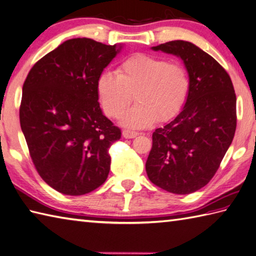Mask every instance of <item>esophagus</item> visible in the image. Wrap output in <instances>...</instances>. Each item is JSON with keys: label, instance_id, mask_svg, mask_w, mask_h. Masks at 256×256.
Returning <instances> with one entry per match:
<instances>
[{"label": "esophagus", "instance_id": "esophagus-1", "mask_svg": "<svg viewBox=\"0 0 256 256\" xmlns=\"http://www.w3.org/2000/svg\"><path fill=\"white\" fill-rule=\"evenodd\" d=\"M139 134L137 132H132V130H124L122 132V137L126 139H132L136 138Z\"/></svg>", "mask_w": 256, "mask_h": 256}]
</instances>
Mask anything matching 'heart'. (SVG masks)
Here are the masks:
<instances>
[{
	"mask_svg": "<svg viewBox=\"0 0 256 256\" xmlns=\"http://www.w3.org/2000/svg\"><path fill=\"white\" fill-rule=\"evenodd\" d=\"M98 95L107 116L117 118L135 95L138 104L120 117L129 128H146L178 115L188 94L190 78L184 66L148 54H136L118 66L117 74L103 72Z\"/></svg>",
	"mask_w": 256,
	"mask_h": 256,
	"instance_id": "b5f03b06",
	"label": "heart"
}]
</instances>
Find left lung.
<instances>
[{
    "mask_svg": "<svg viewBox=\"0 0 256 256\" xmlns=\"http://www.w3.org/2000/svg\"><path fill=\"white\" fill-rule=\"evenodd\" d=\"M151 49L182 59L190 88L178 115L153 132L146 171L162 190L190 194L209 183L234 140V88L224 68L194 44L173 40Z\"/></svg>",
    "mask_w": 256,
    "mask_h": 256,
    "instance_id": "obj_1",
    "label": "left lung"
}]
</instances>
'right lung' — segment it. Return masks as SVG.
Masks as SVG:
<instances>
[{
	"label": "right lung",
	"instance_id": "obj_1",
	"mask_svg": "<svg viewBox=\"0 0 256 256\" xmlns=\"http://www.w3.org/2000/svg\"><path fill=\"white\" fill-rule=\"evenodd\" d=\"M122 47L69 39L42 56L22 85L20 120L32 160L61 194H88L108 176V149L122 132L102 112L96 85Z\"/></svg>",
	"mask_w": 256,
	"mask_h": 256
}]
</instances>
